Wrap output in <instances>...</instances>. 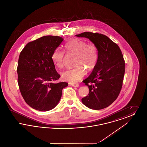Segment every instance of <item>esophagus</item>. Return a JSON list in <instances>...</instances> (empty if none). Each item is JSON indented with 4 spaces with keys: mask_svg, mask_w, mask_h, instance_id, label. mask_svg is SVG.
Wrapping results in <instances>:
<instances>
[{
    "mask_svg": "<svg viewBox=\"0 0 147 147\" xmlns=\"http://www.w3.org/2000/svg\"><path fill=\"white\" fill-rule=\"evenodd\" d=\"M70 85L74 87H79V84H76V83H70Z\"/></svg>",
    "mask_w": 147,
    "mask_h": 147,
    "instance_id": "obj_1",
    "label": "esophagus"
}]
</instances>
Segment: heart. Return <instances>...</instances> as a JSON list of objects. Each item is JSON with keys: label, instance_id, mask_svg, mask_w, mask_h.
I'll return each mask as SVG.
<instances>
[{"label": "heart", "instance_id": "heart-1", "mask_svg": "<svg viewBox=\"0 0 147 147\" xmlns=\"http://www.w3.org/2000/svg\"><path fill=\"white\" fill-rule=\"evenodd\" d=\"M68 53L75 56L74 65L75 68L65 70L61 74L63 80L70 83H76L84 77L86 70L90 72L98 64L99 53L98 47L93 43L78 40L71 39L64 45ZM64 52L56 49L52 55L53 62L58 68L63 67Z\"/></svg>", "mask_w": 147, "mask_h": 147}]
</instances>
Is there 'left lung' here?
<instances>
[{"instance_id": "left-lung-1", "label": "left lung", "mask_w": 147, "mask_h": 147, "mask_svg": "<svg viewBox=\"0 0 147 147\" xmlns=\"http://www.w3.org/2000/svg\"><path fill=\"white\" fill-rule=\"evenodd\" d=\"M89 38L98 49V64L83 82L89 89L82 99L86 107L101 110L113 103L121 91L125 71V62L119 46L106 35L85 32L76 35Z\"/></svg>"}]
</instances>
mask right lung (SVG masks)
<instances>
[{"mask_svg": "<svg viewBox=\"0 0 147 147\" xmlns=\"http://www.w3.org/2000/svg\"><path fill=\"white\" fill-rule=\"evenodd\" d=\"M59 36H45L28 42L21 51L17 68L21 95L30 107L40 111L58 104L66 82L54 83L60 75L52 59L53 51L63 41Z\"/></svg>", "mask_w": 147, "mask_h": 147, "instance_id": "add662e5", "label": "right lung"}]
</instances>
